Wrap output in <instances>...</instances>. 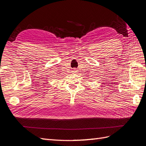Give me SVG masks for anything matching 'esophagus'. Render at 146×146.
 <instances>
[{
	"mask_svg": "<svg viewBox=\"0 0 146 146\" xmlns=\"http://www.w3.org/2000/svg\"><path fill=\"white\" fill-rule=\"evenodd\" d=\"M77 72V70H76V69H74V70H73V72Z\"/></svg>",
	"mask_w": 146,
	"mask_h": 146,
	"instance_id": "1",
	"label": "esophagus"
}]
</instances>
